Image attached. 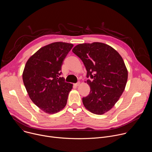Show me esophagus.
Returning a JSON list of instances; mask_svg holds the SVG:
<instances>
[{"label":"esophagus","mask_w":152,"mask_h":152,"mask_svg":"<svg viewBox=\"0 0 152 152\" xmlns=\"http://www.w3.org/2000/svg\"><path fill=\"white\" fill-rule=\"evenodd\" d=\"M80 82L79 81H78L77 83H76L75 84V86H79V85H80Z\"/></svg>","instance_id":"esophagus-1"}]
</instances>
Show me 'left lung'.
Masks as SVG:
<instances>
[{
    "mask_svg": "<svg viewBox=\"0 0 152 152\" xmlns=\"http://www.w3.org/2000/svg\"><path fill=\"white\" fill-rule=\"evenodd\" d=\"M72 52L83 62L87 71L88 96L82 98L85 107L101 115L110 110L123 93L127 70L120 55L112 47L102 42L83 43Z\"/></svg>",
    "mask_w": 152,
    "mask_h": 152,
    "instance_id": "8db88e82",
    "label": "left lung"
}]
</instances>
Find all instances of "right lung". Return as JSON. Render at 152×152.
<instances>
[{"instance_id": "obj_1", "label": "right lung", "mask_w": 152, "mask_h": 152, "mask_svg": "<svg viewBox=\"0 0 152 152\" xmlns=\"http://www.w3.org/2000/svg\"><path fill=\"white\" fill-rule=\"evenodd\" d=\"M73 45L56 42L39 49L27 61L23 80L32 101L48 114L56 113L66 106L73 85L65 82L61 68Z\"/></svg>"}]
</instances>
